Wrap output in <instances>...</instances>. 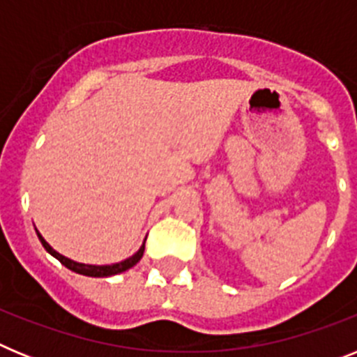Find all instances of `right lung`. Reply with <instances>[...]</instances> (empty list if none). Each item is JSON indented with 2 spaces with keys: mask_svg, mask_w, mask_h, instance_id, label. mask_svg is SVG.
Masks as SVG:
<instances>
[{
  "mask_svg": "<svg viewBox=\"0 0 357 357\" xmlns=\"http://www.w3.org/2000/svg\"><path fill=\"white\" fill-rule=\"evenodd\" d=\"M37 236H39L40 243H43V247L46 248V252H48V254H52L55 259L61 261V263L64 264L66 268H69L71 272L80 273V275H87V277H110V275H118V273L127 272V270H130L132 266H135V264L141 261V257H143V254H144V241H146V239H144L143 245L139 247V250L135 252L134 255H130L128 259L121 261V263H114V264H84V263H77V261H73V259H69V257H66V255L59 254V252H56L55 248H52V245H50V243L43 238V236H40L39 230H37Z\"/></svg>",
  "mask_w": 357,
  "mask_h": 357,
  "instance_id": "add662e5",
  "label": "right lung"
}]
</instances>
